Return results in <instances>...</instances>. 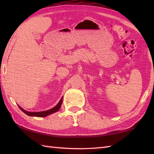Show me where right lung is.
<instances>
[{"mask_svg": "<svg viewBox=\"0 0 154 154\" xmlns=\"http://www.w3.org/2000/svg\"><path fill=\"white\" fill-rule=\"evenodd\" d=\"M62 100H63V97H61V100H60V102L58 103V104H57L56 106L55 107H54L53 109H51L50 110H45V111H42V112H28V111L25 110L21 108L20 106H19L20 109L23 112H24L26 114H27V115L30 116H38V117H45L46 116L50 115L51 114H53L55 112H57L59 110H60L61 105L62 104Z\"/></svg>", "mask_w": 154, "mask_h": 154, "instance_id": "1", "label": "right lung"}]
</instances>
